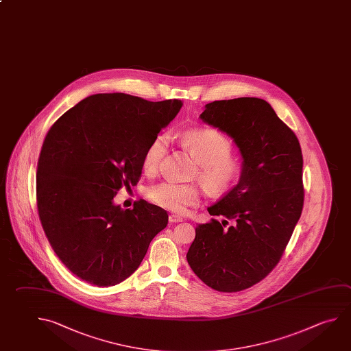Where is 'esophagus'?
Returning <instances> with one entry per match:
<instances>
[{
    "label": "esophagus",
    "instance_id": "1",
    "mask_svg": "<svg viewBox=\"0 0 351 351\" xmlns=\"http://www.w3.org/2000/svg\"><path fill=\"white\" fill-rule=\"evenodd\" d=\"M169 221L170 223H178V221H182V217H180L178 215H169Z\"/></svg>",
    "mask_w": 351,
    "mask_h": 351
}]
</instances>
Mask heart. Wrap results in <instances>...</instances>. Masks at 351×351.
I'll return each instance as SVG.
<instances>
[{"instance_id":"heart-1","label":"heart","mask_w":351,"mask_h":351,"mask_svg":"<svg viewBox=\"0 0 351 351\" xmlns=\"http://www.w3.org/2000/svg\"><path fill=\"white\" fill-rule=\"evenodd\" d=\"M181 141L199 164V180L212 193H223L239 178L241 164L232 155L233 143L215 128L184 132ZM170 144V136L161 133L149 143L143 156V167L149 173L159 170ZM202 191L193 184H180L175 181H162L153 184L147 191V196L158 206L184 213L187 208L197 206L201 201Z\"/></svg>"}]
</instances>
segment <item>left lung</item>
<instances>
[{"label":"left lung","mask_w":351,"mask_h":351,"mask_svg":"<svg viewBox=\"0 0 351 351\" xmlns=\"http://www.w3.org/2000/svg\"><path fill=\"white\" fill-rule=\"evenodd\" d=\"M206 123L232 136L243 156L240 181L208 207L187 252L210 289L238 292L270 274L282 258L304 202L301 145L266 101L221 99L206 105Z\"/></svg>","instance_id":"left-lung-1"}]
</instances>
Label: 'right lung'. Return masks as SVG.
Returning a JSON list of instances; mask_svg holds the SVG:
<instances>
[{"label":"right lung","instance_id":"1","mask_svg":"<svg viewBox=\"0 0 351 351\" xmlns=\"http://www.w3.org/2000/svg\"><path fill=\"white\" fill-rule=\"evenodd\" d=\"M181 107L180 99L99 93L50 127L38 159V213L53 250L75 276L99 287L122 282L167 227L165 209L144 199L123 209L113 197L139 181L149 143Z\"/></svg>","mask_w":351,"mask_h":351}]
</instances>
